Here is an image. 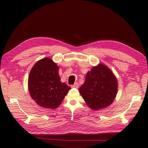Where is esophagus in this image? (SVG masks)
Here are the masks:
<instances>
[{"mask_svg": "<svg viewBox=\"0 0 148 148\" xmlns=\"http://www.w3.org/2000/svg\"><path fill=\"white\" fill-rule=\"evenodd\" d=\"M78 86H79L78 83H75L73 85H72V86H71V88H78Z\"/></svg>", "mask_w": 148, "mask_h": 148, "instance_id": "1", "label": "esophagus"}]
</instances>
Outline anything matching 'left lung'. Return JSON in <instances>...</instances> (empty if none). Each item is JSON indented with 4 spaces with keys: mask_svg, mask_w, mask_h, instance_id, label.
<instances>
[{
    "mask_svg": "<svg viewBox=\"0 0 148 148\" xmlns=\"http://www.w3.org/2000/svg\"><path fill=\"white\" fill-rule=\"evenodd\" d=\"M85 77L79 92L89 108L99 110L112 104L117 94L118 82L108 66L98 64L91 68Z\"/></svg>",
    "mask_w": 148,
    "mask_h": 148,
    "instance_id": "obj_1",
    "label": "left lung"
}]
</instances>
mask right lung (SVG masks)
Returning a JSON list of instances; mask_svg holds the SVG:
<instances>
[{
  "label": "right lung",
  "mask_w": 148,
  "mask_h": 148,
  "mask_svg": "<svg viewBox=\"0 0 148 148\" xmlns=\"http://www.w3.org/2000/svg\"><path fill=\"white\" fill-rule=\"evenodd\" d=\"M59 70L56 63L45 57L36 62L29 72L28 85L30 96L44 108H57L71 89L60 81Z\"/></svg>",
  "instance_id": "add662e5"
}]
</instances>
